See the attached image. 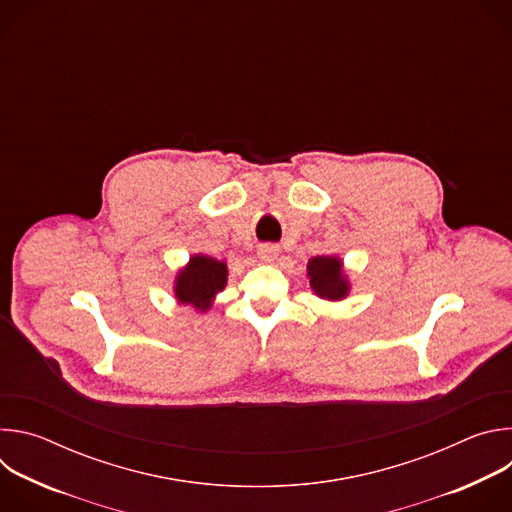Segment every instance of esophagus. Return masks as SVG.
<instances>
[{
    "mask_svg": "<svg viewBox=\"0 0 512 512\" xmlns=\"http://www.w3.org/2000/svg\"><path fill=\"white\" fill-rule=\"evenodd\" d=\"M257 257L261 259V261H265V263H271V261H275L277 257H279V247L277 245H259L257 247Z\"/></svg>",
    "mask_w": 512,
    "mask_h": 512,
    "instance_id": "1",
    "label": "esophagus"
}]
</instances>
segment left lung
<instances>
[{
	"mask_svg": "<svg viewBox=\"0 0 512 512\" xmlns=\"http://www.w3.org/2000/svg\"><path fill=\"white\" fill-rule=\"evenodd\" d=\"M308 279L314 294L326 302H342L350 294V279L338 255H318L308 261Z\"/></svg>",
	"mask_w": 512,
	"mask_h": 512,
	"instance_id": "1",
	"label": "left lung"
}]
</instances>
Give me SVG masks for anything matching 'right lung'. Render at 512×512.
Here are the masks:
<instances>
[{
	"instance_id": "1",
	"label": "right lung",
	"mask_w": 512,
	"mask_h": 512,
	"mask_svg": "<svg viewBox=\"0 0 512 512\" xmlns=\"http://www.w3.org/2000/svg\"><path fill=\"white\" fill-rule=\"evenodd\" d=\"M229 267L225 261H216L204 253H194L186 265L176 271L174 298L178 304L194 308L204 314L212 308L218 291L227 287Z\"/></svg>"
}]
</instances>
